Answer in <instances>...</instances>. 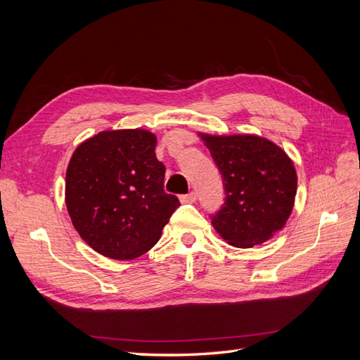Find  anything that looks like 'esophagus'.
<instances>
[{
    "instance_id": "34e87169",
    "label": "esophagus",
    "mask_w": 360,
    "mask_h": 360,
    "mask_svg": "<svg viewBox=\"0 0 360 360\" xmlns=\"http://www.w3.org/2000/svg\"><path fill=\"white\" fill-rule=\"evenodd\" d=\"M183 202H193L195 200H197V195H195V192H189L188 195H183V197L180 198Z\"/></svg>"
}]
</instances>
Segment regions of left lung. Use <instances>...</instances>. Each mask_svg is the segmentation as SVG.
<instances>
[{"mask_svg": "<svg viewBox=\"0 0 360 360\" xmlns=\"http://www.w3.org/2000/svg\"><path fill=\"white\" fill-rule=\"evenodd\" d=\"M222 172L226 200L212 225L234 248H252L285 226L297 193L294 162L274 141L254 134L198 132Z\"/></svg>", "mask_w": 360, "mask_h": 360, "instance_id": "8db88e82", "label": "left lung"}]
</instances>
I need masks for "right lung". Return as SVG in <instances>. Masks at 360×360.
I'll list each match as a JSON object with an SVG mask.
<instances>
[{
  "mask_svg": "<svg viewBox=\"0 0 360 360\" xmlns=\"http://www.w3.org/2000/svg\"><path fill=\"white\" fill-rule=\"evenodd\" d=\"M156 141L147 129H115L75 148L64 200L75 230L97 254L112 259L146 254L180 205L163 191Z\"/></svg>",
  "mask_w": 360,
  "mask_h": 360,
  "instance_id": "obj_1",
  "label": "right lung"
}]
</instances>
